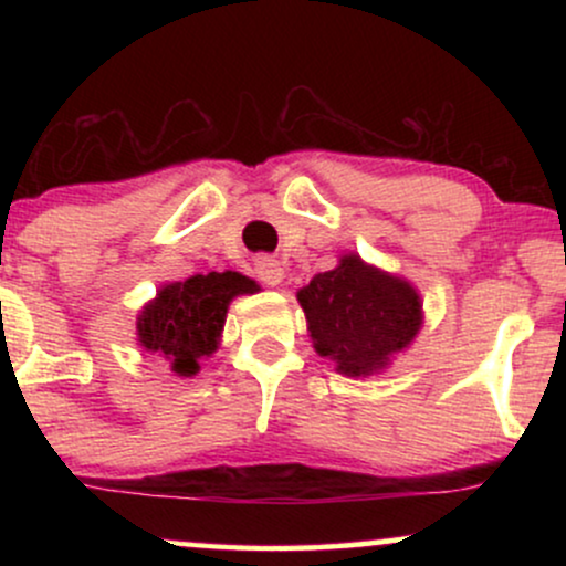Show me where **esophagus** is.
Masks as SVG:
<instances>
[{
	"instance_id": "esophagus-1",
	"label": "esophagus",
	"mask_w": 566,
	"mask_h": 566,
	"mask_svg": "<svg viewBox=\"0 0 566 566\" xmlns=\"http://www.w3.org/2000/svg\"><path fill=\"white\" fill-rule=\"evenodd\" d=\"M255 279H258V282L271 284V287H276V284L284 279L282 263H279L276 258H269V255L255 258Z\"/></svg>"
}]
</instances>
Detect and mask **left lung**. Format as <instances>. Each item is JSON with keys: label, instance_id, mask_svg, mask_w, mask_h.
I'll list each match as a JSON object with an SVG mask.
<instances>
[{"label": "left lung", "instance_id": "obj_1", "mask_svg": "<svg viewBox=\"0 0 566 566\" xmlns=\"http://www.w3.org/2000/svg\"><path fill=\"white\" fill-rule=\"evenodd\" d=\"M297 301L316 354L333 359L348 378L382 373L423 324L418 290L354 252L343 255L337 269L311 279Z\"/></svg>", "mask_w": 566, "mask_h": 566}]
</instances>
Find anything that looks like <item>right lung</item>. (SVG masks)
I'll list each match as a JSON object with an SVG mask.
<instances>
[{
    "label": "right lung",
    "instance_id": "1",
    "mask_svg": "<svg viewBox=\"0 0 566 566\" xmlns=\"http://www.w3.org/2000/svg\"><path fill=\"white\" fill-rule=\"evenodd\" d=\"M258 284L239 271H210L186 282L165 284L138 316V346L170 361L180 378L199 373V361L216 354L229 303L255 292Z\"/></svg>",
    "mask_w": 566,
    "mask_h": 566
}]
</instances>
